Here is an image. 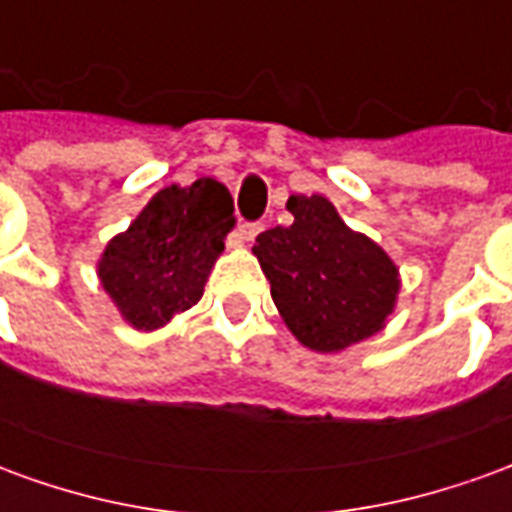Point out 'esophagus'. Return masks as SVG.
I'll list each match as a JSON object with an SVG mask.
<instances>
[{
    "mask_svg": "<svg viewBox=\"0 0 512 512\" xmlns=\"http://www.w3.org/2000/svg\"><path fill=\"white\" fill-rule=\"evenodd\" d=\"M260 230H263V224H260V222H244L241 227H238V238L249 244V241H255Z\"/></svg>",
    "mask_w": 512,
    "mask_h": 512,
    "instance_id": "1",
    "label": "esophagus"
}]
</instances>
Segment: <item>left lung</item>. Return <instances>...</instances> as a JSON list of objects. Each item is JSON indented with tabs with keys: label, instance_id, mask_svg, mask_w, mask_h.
I'll use <instances>...</instances> for the list:
<instances>
[{
	"label": "left lung",
	"instance_id": "obj_1",
	"mask_svg": "<svg viewBox=\"0 0 512 512\" xmlns=\"http://www.w3.org/2000/svg\"><path fill=\"white\" fill-rule=\"evenodd\" d=\"M288 211L293 224L257 235L252 252L293 337L334 354L381 332L400 290L392 257L321 194H293Z\"/></svg>",
	"mask_w": 512,
	"mask_h": 512
}]
</instances>
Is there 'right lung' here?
Masks as SVG:
<instances>
[{
  "instance_id": "right-lung-1",
  "label": "right lung",
  "mask_w": 512,
  "mask_h": 512,
  "mask_svg": "<svg viewBox=\"0 0 512 512\" xmlns=\"http://www.w3.org/2000/svg\"><path fill=\"white\" fill-rule=\"evenodd\" d=\"M233 211L227 186L213 178L153 194L98 260V279L123 321L153 332L194 307L235 227Z\"/></svg>"
}]
</instances>
